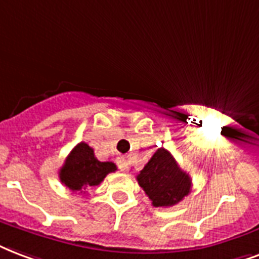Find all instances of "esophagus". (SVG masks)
I'll list each match as a JSON object with an SVG mask.
<instances>
[{"label": "esophagus", "mask_w": 259, "mask_h": 259, "mask_svg": "<svg viewBox=\"0 0 259 259\" xmlns=\"http://www.w3.org/2000/svg\"><path fill=\"white\" fill-rule=\"evenodd\" d=\"M117 166L120 168V170H122V172H127L128 168H130V164H128V161L124 158V157H118Z\"/></svg>", "instance_id": "obj_1"}]
</instances>
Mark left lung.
Here are the masks:
<instances>
[{"label": "left lung", "mask_w": 259, "mask_h": 259, "mask_svg": "<svg viewBox=\"0 0 259 259\" xmlns=\"http://www.w3.org/2000/svg\"><path fill=\"white\" fill-rule=\"evenodd\" d=\"M137 180L155 207L176 205L191 191V178L164 147L153 154Z\"/></svg>", "instance_id": "1"}]
</instances>
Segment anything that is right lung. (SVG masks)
Instances as JSON below:
<instances>
[{
	"instance_id": "obj_1",
	"label": "right lung",
	"mask_w": 259,
	"mask_h": 259,
	"mask_svg": "<svg viewBox=\"0 0 259 259\" xmlns=\"http://www.w3.org/2000/svg\"><path fill=\"white\" fill-rule=\"evenodd\" d=\"M116 169V165L110 161H98L90 146L80 142L69 153L58 175L63 184L71 191L76 192L98 186L106 178V175L114 172Z\"/></svg>"
}]
</instances>
